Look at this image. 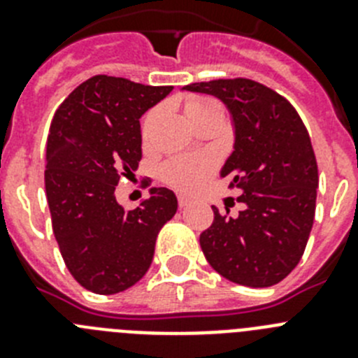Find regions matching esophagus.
I'll use <instances>...</instances> for the list:
<instances>
[{"label":"esophagus","mask_w":358,"mask_h":358,"mask_svg":"<svg viewBox=\"0 0 358 358\" xmlns=\"http://www.w3.org/2000/svg\"><path fill=\"white\" fill-rule=\"evenodd\" d=\"M177 201H179V206L181 208H186L192 204V199L186 197V195H177Z\"/></svg>","instance_id":"esophagus-1"}]
</instances>
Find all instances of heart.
Listing matches in <instances>:
<instances>
[{"label":"heart","mask_w":358,"mask_h":358,"mask_svg":"<svg viewBox=\"0 0 358 358\" xmlns=\"http://www.w3.org/2000/svg\"><path fill=\"white\" fill-rule=\"evenodd\" d=\"M215 106V102L208 100V98H189L186 102V113H188L189 120H194L199 116L202 110H206L208 107ZM157 118V109L150 110L145 116L143 122V132L147 134L150 127L154 125ZM213 170V159L211 157H179V159H172L163 166V179L169 185H172L177 189H194L201 185L204 179Z\"/></svg>","instance_id":"heart-1"}]
</instances>
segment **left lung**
Returning a JSON list of instances; mask_svg holds the SVG:
<instances>
[{"mask_svg":"<svg viewBox=\"0 0 358 358\" xmlns=\"http://www.w3.org/2000/svg\"><path fill=\"white\" fill-rule=\"evenodd\" d=\"M182 90L226 103L235 145L220 177H229L245 206L238 217L211 206L215 218L201 233L202 252L233 283L276 285L299 264L314 224L319 176L305 123L287 98L249 78L195 82Z\"/></svg>","mask_w":358,"mask_h":358,"instance_id":"left-lung-1","label":"left lung"}]
</instances>
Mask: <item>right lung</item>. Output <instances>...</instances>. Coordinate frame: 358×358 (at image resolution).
Masks as SVG:
<instances>
[{
  "mask_svg": "<svg viewBox=\"0 0 358 358\" xmlns=\"http://www.w3.org/2000/svg\"><path fill=\"white\" fill-rule=\"evenodd\" d=\"M172 85L94 75L55 110L46 145L44 186L64 264L84 289L118 294L145 276L161 227L177 211L169 188H150L136 210L115 189L141 159L140 118Z\"/></svg>",
  "mask_w": 358,
  "mask_h": 358,
  "instance_id": "obj_1",
  "label": "right lung"
}]
</instances>
